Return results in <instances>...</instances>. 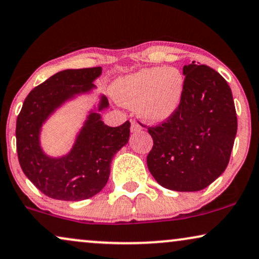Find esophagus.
<instances>
[{
  "mask_svg": "<svg viewBox=\"0 0 259 259\" xmlns=\"http://www.w3.org/2000/svg\"><path fill=\"white\" fill-rule=\"evenodd\" d=\"M130 130H132V133H139L142 130V126H141L139 123H136L135 120H132V126H130Z\"/></svg>",
  "mask_w": 259,
  "mask_h": 259,
  "instance_id": "1",
  "label": "esophagus"
}]
</instances>
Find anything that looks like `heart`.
Instances as JSON below:
<instances>
[{
  "instance_id": "heart-1",
  "label": "heart",
  "mask_w": 259,
  "mask_h": 259,
  "mask_svg": "<svg viewBox=\"0 0 259 259\" xmlns=\"http://www.w3.org/2000/svg\"><path fill=\"white\" fill-rule=\"evenodd\" d=\"M120 105L136 109L148 124H162L179 111L185 96V77L175 67H147L122 75L112 84Z\"/></svg>"
}]
</instances>
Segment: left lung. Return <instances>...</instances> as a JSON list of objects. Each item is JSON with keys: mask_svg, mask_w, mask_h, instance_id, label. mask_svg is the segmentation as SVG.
I'll return each instance as SVG.
<instances>
[{"mask_svg": "<svg viewBox=\"0 0 259 259\" xmlns=\"http://www.w3.org/2000/svg\"><path fill=\"white\" fill-rule=\"evenodd\" d=\"M185 96L173 118L148 127L153 149L148 169L162 187L201 191L226 169L237 134V115L227 81L195 61L184 66Z\"/></svg>", "mask_w": 259, "mask_h": 259, "instance_id": "1", "label": "left lung"}]
</instances>
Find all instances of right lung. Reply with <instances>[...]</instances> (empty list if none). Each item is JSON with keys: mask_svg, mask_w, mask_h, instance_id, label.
Returning a JSON list of instances; mask_svg holds the SVG:
<instances>
[{"mask_svg": "<svg viewBox=\"0 0 259 259\" xmlns=\"http://www.w3.org/2000/svg\"><path fill=\"white\" fill-rule=\"evenodd\" d=\"M102 67L64 70L29 92L16 120V149L23 173L45 195L64 201H80L98 194L109 180L117 151L129 142L130 123L111 127L101 112L109 108L99 95L90 109L71 149L52 156L41 146L44 124L66 103L94 92Z\"/></svg>", "mask_w": 259, "mask_h": 259, "instance_id": "add662e5", "label": "right lung"}]
</instances>
